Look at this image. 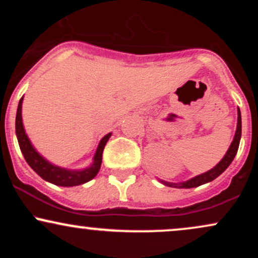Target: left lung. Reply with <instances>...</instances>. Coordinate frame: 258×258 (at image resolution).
<instances>
[{"instance_id":"obj_1","label":"left lung","mask_w":258,"mask_h":258,"mask_svg":"<svg viewBox=\"0 0 258 258\" xmlns=\"http://www.w3.org/2000/svg\"><path fill=\"white\" fill-rule=\"evenodd\" d=\"M240 138H241V114H240V109L238 108V122H236V131L235 135H234V138L230 143L229 148H228L227 153L224 154V156L222 158V160L218 162L217 165L211 170L206 171V172L198 174V176L193 177V178L184 180V182H178V183H173V182H166L164 179H159L160 183H162L164 185L167 186H172V188H195V186H199L205 184V183L211 182L217 178L220 174H222L224 171L227 170L228 166L232 164L233 159L235 158L236 152H238V148H239V143H240Z\"/></svg>"}]
</instances>
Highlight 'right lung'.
<instances>
[{"label": "right lung", "mask_w": 258, "mask_h": 258, "mask_svg": "<svg viewBox=\"0 0 258 258\" xmlns=\"http://www.w3.org/2000/svg\"><path fill=\"white\" fill-rule=\"evenodd\" d=\"M23 99H24V97L20 98L17 109L16 135L20 150H22L23 155H24L29 166H30L41 178H43L44 180H47V182L59 186H75L84 184V183H87L90 182L91 179H93L100 170L103 150H104L106 142H108L109 138L111 137V132L105 135L104 137L100 139L90 166L82 168V170H72V168L57 166V165L49 162L46 158H43V156L35 149V147L32 146L28 135H26L22 117Z\"/></svg>", "instance_id": "obj_1"}]
</instances>
